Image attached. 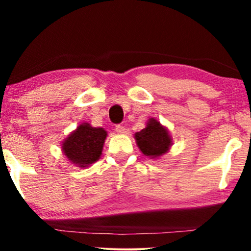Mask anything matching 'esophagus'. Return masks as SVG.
<instances>
[{
	"label": "esophagus",
	"mask_w": 251,
	"mask_h": 251,
	"mask_svg": "<svg viewBox=\"0 0 251 251\" xmlns=\"http://www.w3.org/2000/svg\"><path fill=\"white\" fill-rule=\"evenodd\" d=\"M116 131L118 133H125V126L124 125H117L116 126Z\"/></svg>",
	"instance_id": "34e87169"
}]
</instances>
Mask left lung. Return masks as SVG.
<instances>
[{
  "label": "left lung",
  "instance_id": "1",
  "mask_svg": "<svg viewBox=\"0 0 251 251\" xmlns=\"http://www.w3.org/2000/svg\"><path fill=\"white\" fill-rule=\"evenodd\" d=\"M135 140L140 151L152 158L164 154L171 146L168 129L154 119H150L146 127L135 133Z\"/></svg>",
  "mask_w": 251,
  "mask_h": 251
}]
</instances>
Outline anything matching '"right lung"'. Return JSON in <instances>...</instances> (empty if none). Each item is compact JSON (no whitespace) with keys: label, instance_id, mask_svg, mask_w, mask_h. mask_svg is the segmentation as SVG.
<instances>
[{"label":"right lung","instance_id":"obj_1","mask_svg":"<svg viewBox=\"0 0 251 251\" xmlns=\"http://www.w3.org/2000/svg\"><path fill=\"white\" fill-rule=\"evenodd\" d=\"M106 135L107 133L101 127L81 124L62 143V150L72 163L85 168L100 158Z\"/></svg>","mask_w":251,"mask_h":251}]
</instances>
